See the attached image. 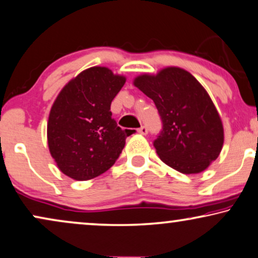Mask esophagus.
Instances as JSON below:
<instances>
[{"mask_svg": "<svg viewBox=\"0 0 258 258\" xmlns=\"http://www.w3.org/2000/svg\"><path fill=\"white\" fill-rule=\"evenodd\" d=\"M137 131H138V133H140V135L145 136V135H148V127L142 126V127H140V128L137 130Z\"/></svg>", "mask_w": 258, "mask_h": 258, "instance_id": "obj_1", "label": "esophagus"}]
</instances>
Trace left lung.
<instances>
[{"label":"left lung","instance_id":"obj_1","mask_svg":"<svg viewBox=\"0 0 258 258\" xmlns=\"http://www.w3.org/2000/svg\"><path fill=\"white\" fill-rule=\"evenodd\" d=\"M133 83L155 102L161 115L162 131L153 142L159 158L182 174L206 170L224 144L223 122L206 89L176 67L140 75Z\"/></svg>","mask_w":258,"mask_h":258}]
</instances>
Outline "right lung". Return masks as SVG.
Instances as JSON below:
<instances>
[{"instance_id":"right-lung-1","label":"right lung","mask_w":258,"mask_h":258,"mask_svg":"<svg viewBox=\"0 0 258 258\" xmlns=\"http://www.w3.org/2000/svg\"><path fill=\"white\" fill-rule=\"evenodd\" d=\"M125 82L108 68L93 67L58 94L48 115L47 143L63 174L91 180L119 158L127 136L112 118L110 103Z\"/></svg>"}]
</instances>
